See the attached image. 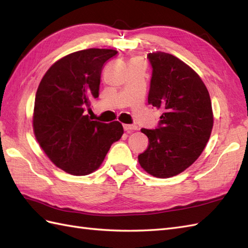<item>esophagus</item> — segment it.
Wrapping results in <instances>:
<instances>
[{"instance_id":"1","label":"esophagus","mask_w":248,"mask_h":248,"mask_svg":"<svg viewBox=\"0 0 248 248\" xmlns=\"http://www.w3.org/2000/svg\"><path fill=\"white\" fill-rule=\"evenodd\" d=\"M124 131H127L128 133H130V132H133L135 130H138V127H136L135 124H124Z\"/></svg>"}]
</instances>
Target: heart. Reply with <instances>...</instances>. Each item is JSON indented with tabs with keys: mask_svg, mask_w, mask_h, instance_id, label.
I'll return each instance as SVG.
<instances>
[{
	"mask_svg": "<svg viewBox=\"0 0 248 248\" xmlns=\"http://www.w3.org/2000/svg\"><path fill=\"white\" fill-rule=\"evenodd\" d=\"M141 62V61L139 60V59H133L132 61H131V62Z\"/></svg>",
	"mask_w": 248,
	"mask_h": 248,
	"instance_id": "heart-1",
	"label": "heart"
}]
</instances>
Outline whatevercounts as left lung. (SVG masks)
<instances>
[{
	"instance_id": "obj_1",
	"label": "left lung",
	"mask_w": 248,
	"mask_h": 248,
	"mask_svg": "<svg viewBox=\"0 0 248 248\" xmlns=\"http://www.w3.org/2000/svg\"><path fill=\"white\" fill-rule=\"evenodd\" d=\"M152 67L148 103L162 109L156 129H141L149 145L139 155L144 170L156 178L186 170L202 155L211 135V99L200 77L165 52L147 55Z\"/></svg>"
}]
</instances>
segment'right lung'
Returning a JSON list of instances; mask_svg holds the SVG:
<instances>
[{
    "label": "right lung",
    "mask_w": 248,
    "mask_h": 248,
    "mask_svg": "<svg viewBox=\"0 0 248 248\" xmlns=\"http://www.w3.org/2000/svg\"><path fill=\"white\" fill-rule=\"evenodd\" d=\"M118 52L87 49L52 65L36 93L33 128L36 140L54 164L68 173L85 176L101 165L123 124L91 120L85 115L99 97L104 62Z\"/></svg>",
    "instance_id": "obj_1"
}]
</instances>
